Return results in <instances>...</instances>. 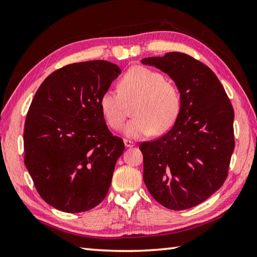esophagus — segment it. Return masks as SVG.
<instances>
[{"mask_svg":"<svg viewBox=\"0 0 257 257\" xmlns=\"http://www.w3.org/2000/svg\"><path fill=\"white\" fill-rule=\"evenodd\" d=\"M123 143H124V146L127 147V148H133V147L135 146V143H133L132 140H128V139H124Z\"/></svg>","mask_w":257,"mask_h":257,"instance_id":"1","label":"esophagus"}]
</instances>
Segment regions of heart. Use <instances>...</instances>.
Masks as SVG:
<instances>
[{"mask_svg":"<svg viewBox=\"0 0 257 257\" xmlns=\"http://www.w3.org/2000/svg\"><path fill=\"white\" fill-rule=\"evenodd\" d=\"M118 91L108 89L101 95V113L109 127L119 130L125 119L123 101L135 99L132 106L135 117L123 130L130 138H143L152 132L163 134L172 127L181 110L182 96L178 85L148 67L129 68L119 80Z\"/></svg>","mask_w":257,"mask_h":257,"instance_id":"heart-1","label":"heart"}]
</instances>
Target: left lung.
Returning a JSON list of instances; mask_svg holds the SVG:
<instances>
[{
	"mask_svg": "<svg viewBox=\"0 0 257 257\" xmlns=\"http://www.w3.org/2000/svg\"><path fill=\"white\" fill-rule=\"evenodd\" d=\"M141 63L170 76L182 96L173 127L139 146L144 181L161 205L190 209L210 198L227 178L235 147L232 103L216 75L187 54L171 52Z\"/></svg>",
	"mask_w": 257,
	"mask_h": 257,
	"instance_id": "1",
	"label": "left lung"
}]
</instances>
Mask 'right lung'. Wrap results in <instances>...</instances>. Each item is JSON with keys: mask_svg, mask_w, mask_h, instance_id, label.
<instances>
[{"mask_svg": "<svg viewBox=\"0 0 257 257\" xmlns=\"http://www.w3.org/2000/svg\"><path fill=\"white\" fill-rule=\"evenodd\" d=\"M119 74L121 69L106 61L66 65L33 98L24 163L41 198L59 211H88L108 193L124 145L108 129L99 100Z\"/></svg>", "mask_w": 257, "mask_h": 257, "instance_id": "right-lung-1", "label": "right lung"}]
</instances>
